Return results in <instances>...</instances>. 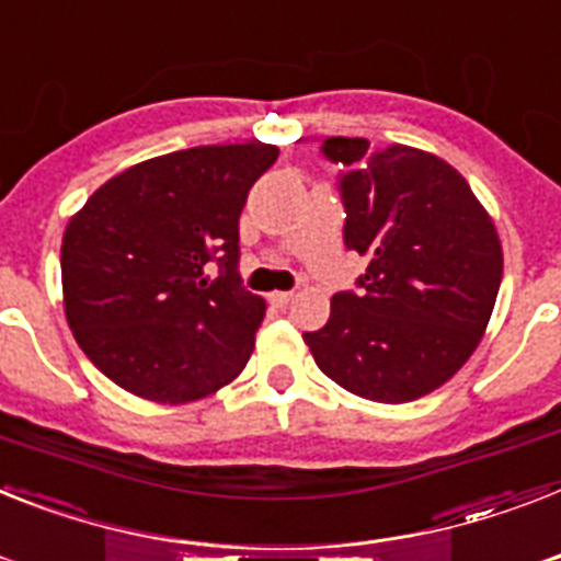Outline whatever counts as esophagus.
Returning a JSON list of instances; mask_svg holds the SVG:
<instances>
[{
    "mask_svg": "<svg viewBox=\"0 0 561 561\" xmlns=\"http://www.w3.org/2000/svg\"><path fill=\"white\" fill-rule=\"evenodd\" d=\"M276 308H282V305H288L290 299H294V290H273L271 296H267Z\"/></svg>",
    "mask_w": 561,
    "mask_h": 561,
    "instance_id": "1",
    "label": "esophagus"
}]
</instances>
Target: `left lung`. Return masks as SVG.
<instances>
[{"label": "left lung", "mask_w": 561, "mask_h": 561, "mask_svg": "<svg viewBox=\"0 0 561 561\" xmlns=\"http://www.w3.org/2000/svg\"><path fill=\"white\" fill-rule=\"evenodd\" d=\"M343 167V241L368 259L354 290L305 331L322 375L359 398L409 403L444 386L476 352L502 285V244L470 184L412 147L325 138Z\"/></svg>", "instance_id": "1"}]
</instances>
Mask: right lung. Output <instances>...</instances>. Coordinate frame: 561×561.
Returning a JSON list of instances; mask_svg holds the SVG:
<instances>
[{
  "label": "right lung",
  "instance_id": "right-lung-1",
  "mask_svg": "<svg viewBox=\"0 0 561 561\" xmlns=\"http://www.w3.org/2000/svg\"><path fill=\"white\" fill-rule=\"evenodd\" d=\"M276 158L271 144L161 154L106 181L68 221V325L121 389L186 403L248 366L265 302L241 282L239 216Z\"/></svg>",
  "mask_w": 561,
  "mask_h": 561
}]
</instances>
